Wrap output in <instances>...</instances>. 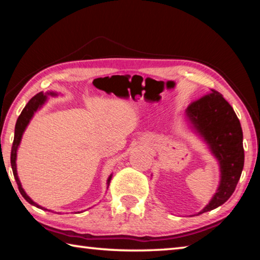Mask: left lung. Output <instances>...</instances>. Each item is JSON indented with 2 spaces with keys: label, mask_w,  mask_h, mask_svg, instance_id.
<instances>
[{
  "label": "left lung",
  "mask_w": 260,
  "mask_h": 260,
  "mask_svg": "<svg viewBox=\"0 0 260 260\" xmlns=\"http://www.w3.org/2000/svg\"><path fill=\"white\" fill-rule=\"evenodd\" d=\"M186 114L219 160L221 172L218 190L201 214L222 205L234 192L244 165L243 133L231 104L214 89L189 104Z\"/></svg>",
  "instance_id": "8db88e82"
}]
</instances>
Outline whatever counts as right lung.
Here are the masks:
<instances>
[{
    "label": "right lung",
    "instance_id": "1",
    "mask_svg": "<svg viewBox=\"0 0 260 260\" xmlns=\"http://www.w3.org/2000/svg\"><path fill=\"white\" fill-rule=\"evenodd\" d=\"M48 95H56V93H48ZM47 99V95L43 94V93H39L29 100V102L25 105V108L23 109V111H21L20 116L18 117V119H17L16 122V127H15V138H14V143H12V148H11V167H12V172H14V177L17 184H18V189H19V192L21 193V196L24 197V199L28 202L29 204H32L34 206H37V208H40L43 209L42 206L38 205L37 203H34V202L29 199V197L26 195V192L24 191L23 187H21L20 181L18 179V175H17V169H16V157H17V149H18V146L20 143V140H21V136H23L24 131L26 128V126L28 125V122L30 120V118L33 117L34 112L37 111V110L41 107V105L45 103V101ZM110 180H111V175H110V178L108 180V184L110 183ZM47 210V209H45Z\"/></svg>",
    "mask_w": 260,
    "mask_h": 260
}]
</instances>
